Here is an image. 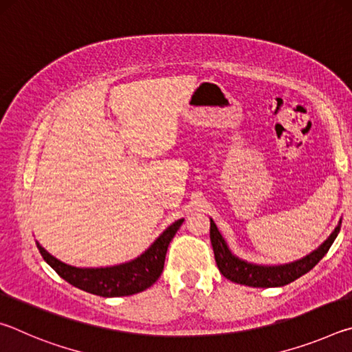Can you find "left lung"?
<instances>
[{
  "instance_id": "obj_1",
  "label": "left lung",
  "mask_w": 352,
  "mask_h": 352,
  "mask_svg": "<svg viewBox=\"0 0 352 352\" xmlns=\"http://www.w3.org/2000/svg\"><path fill=\"white\" fill-rule=\"evenodd\" d=\"M340 225L342 222L332 231V234L327 237L323 245H320L315 252L307 254L306 258L292 262V264L273 267L250 264V262L242 261L231 254L212 219L210 237L214 250V258H216V264L220 273H222L226 279H230V281L237 284L250 285V287H281V285L294 283L295 279L306 275L307 272H311L314 267L323 259V256L329 252L331 245L333 241H336L338 231H340Z\"/></svg>"
}]
</instances>
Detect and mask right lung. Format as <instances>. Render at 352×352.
I'll return each instance as SVG.
<instances>
[{
  "instance_id": "1",
  "label": "right lung",
  "mask_w": 352,
  "mask_h": 352,
  "mask_svg": "<svg viewBox=\"0 0 352 352\" xmlns=\"http://www.w3.org/2000/svg\"><path fill=\"white\" fill-rule=\"evenodd\" d=\"M183 220L180 219L172 223L140 258L127 264L105 267V269H76L56 259L38 243L37 247L40 254L56 270L57 275L74 287L104 298L127 296L148 289L162 275L166 252Z\"/></svg>"
}]
</instances>
